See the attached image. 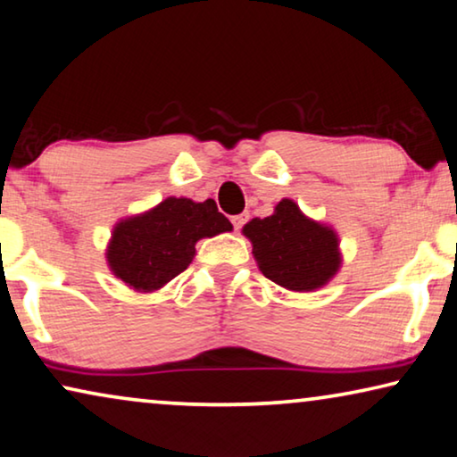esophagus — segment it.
Here are the masks:
<instances>
[{"label":"esophagus","mask_w":457,"mask_h":457,"mask_svg":"<svg viewBox=\"0 0 457 457\" xmlns=\"http://www.w3.org/2000/svg\"><path fill=\"white\" fill-rule=\"evenodd\" d=\"M231 223H234V228L236 229H240L244 223H246V215H236V217H231Z\"/></svg>","instance_id":"1"}]
</instances>
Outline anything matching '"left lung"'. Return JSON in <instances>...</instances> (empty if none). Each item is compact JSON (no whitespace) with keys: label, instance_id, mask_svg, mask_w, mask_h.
<instances>
[{"label":"left lung","instance_id":"1","mask_svg":"<svg viewBox=\"0 0 457 457\" xmlns=\"http://www.w3.org/2000/svg\"><path fill=\"white\" fill-rule=\"evenodd\" d=\"M242 234L261 273L290 292H317L342 267L337 231L302 213L292 198H281L265 220H250Z\"/></svg>","mask_w":457,"mask_h":457}]
</instances>
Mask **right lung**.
<instances>
[{
    "instance_id": "add662e5",
    "label": "right lung",
    "mask_w": 457,
    "mask_h": 457,
    "mask_svg": "<svg viewBox=\"0 0 457 457\" xmlns=\"http://www.w3.org/2000/svg\"><path fill=\"white\" fill-rule=\"evenodd\" d=\"M231 229L213 198L195 203L167 196L145 213L115 223L105 259L112 273L130 290L151 294L190 265L198 240Z\"/></svg>"
}]
</instances>
